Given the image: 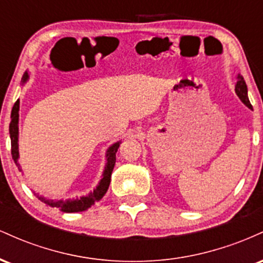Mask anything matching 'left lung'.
I'll return each instance as SVG.
<instances>
[{
    "label": "left lung",
    "mask_w": 263,
    "mask_h": 263,
    "mask_svg": "<svg viewBox=\"0 0 263 263\" xmlns=\"http://www.w3.org/2000/svg\"><path fill=\"white\" fill-rule=\"evenodd\" d=\"M237 79L238 80H237V83H236V86H235V91H236L238 98L241 99V101H242L247 107L252 108L251 102H250L249 96H247V86H246L245 80H243V78L240 77V75H238V77H237Z\"/></svg>",
    "instance_id": "1"
}]
</instances>
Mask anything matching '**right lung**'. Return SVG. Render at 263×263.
<instances>
[{"label":"right lung","instance_id":"add662e5","mask_svg":"<svg viewBox=\"0 0 263 263\" xmlns=\"http://www.w3.org/2000/svg\"><path fill=\"white\" fill-rule=\"evenodd\" d=\"M27 79V75H25V80ZM18 111H20V100L14 102L13 107H12L11 112V123H10V136H11V155L13 158L16 165L20 168V163H18ZM120 147V142L112 144L107 151V164L104 172V178L101 179L100 184L98 185V188L93 190L92 193H90L87 197H83L80 199H74V200H48L43 197H37L39 200L43 201L47 205L53 208H59L60 210L64 211V213H77V211H84L89 209L92 204H95L96 201L101 200V198L106 194L108 185L111 182V173H112L115 162H116V152Z\"/></svg>","mask_w":263,"mask_h":263}]
</instances>
